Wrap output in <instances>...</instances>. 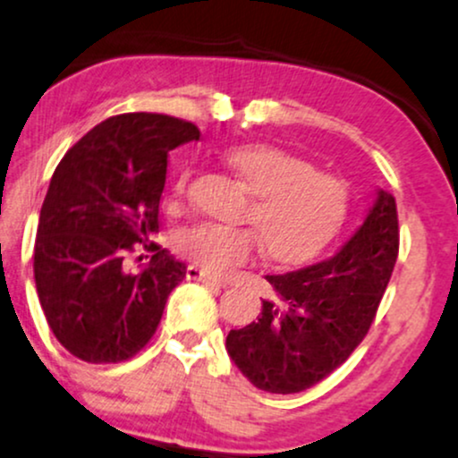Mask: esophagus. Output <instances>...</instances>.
I'll list each match as a JSON object with an SVG mask.
<instances>
[{
    "mask_svg": "<svg viewBox=\"0 0 458 458\" xmlns=\"http://www.w3.org/2000/svg\"><path fill=\"white\" fill-rule=\"evenodd\" d=\"M185 275H187V279H191V282H202L207 285H217V288H225V284L222 282V279L213 277L211 273L202 271V268H198V267H187Z\"/></svg>",
    "mask_w": 458,
    "mask_h": 458,
    "instance_id": "obj_1",
    "label": "esophagus"
}]
</instances>
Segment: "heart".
Masks as SVG:
<instances>
[{
  "instance_id": "1",
  "label": "heart",
  "mask_w": 458,
  "mask_h": 458,
  "mask_svg": "<svg viewBox=\"0 0 458 458\" xmlns=\"http://www.w3.org/2000/svg\"><path fill=\"white\" fill-rule=\"evenodd\" d=\"M224 159L253 194L243 213L250 228L205 222L181 233L176 250L207 273L228 277L262 247L273 262L285 267L310 262L344 228L350 190L339 176L271 145L233 147ZM190 183L191 170L183 168L170 187L174 200H183Z\"/></svg>"
}]
</instances>
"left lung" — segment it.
Returning <instances> with one entry per match:
<instances>
[{
    "mask_svg": "<svg viewBox=\"0 0 458 458\" xmlns=\"http://www.w3.org/2000/svg\"><path fill=\"white\" fill-rule=\"evenodd\" d=\"M399 256L394 198L379 190L365 222L328 260L267 275L282 305L262 301L258 322L230 330L225 350L256 388L292 394L348 360L376 319Z\"/></svg>",
    "mask_w": 458,
    "mask_h": 458,
    "instance_id": "8db88e82",
    "label": "left lung"
}]
</instances>
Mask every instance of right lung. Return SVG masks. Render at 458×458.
<instances>
[{"label":"right lung","mask_w":458,"mask_h":458,"mask_svg":"<svg viewBox=\"0 0 458 458\" xmlns=\"http://www.w3.org/2000/svg\"><path fill=\"white\" fill-rule=\"evenodd\" d=\"M198 139L194 123L168 114H114L59 162L38 222L34 277L48 327L72 356L123 362L156 335L187 267L156 243L145 245L153 256L140 271L125 258L157 233L168 151Z\"/></svg>","instance_id":"1"}]
</instances>
